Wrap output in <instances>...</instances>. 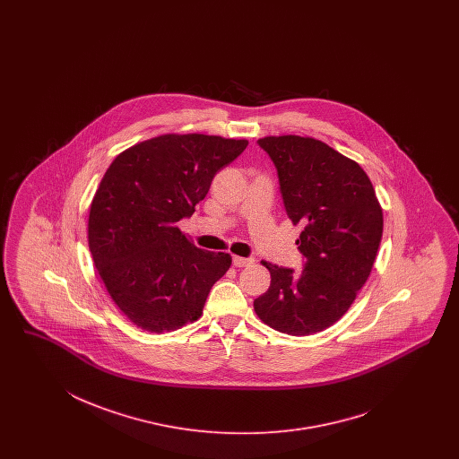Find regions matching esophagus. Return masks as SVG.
Returning <instances> with one entry per match:
<instances>
[{
    "instance_id": "1",
    "label": "esophagus",
    "mask_w": 459,
    "mask_h": 459,
    "mask_svg": "<svg viewBox=\"0 0 459 459\" xmlns=\"http://www.w3.org/2000/svg\"><path fill=\"white\" fill-rule=\"evenodd\" d=\"M232 263L236 267H246V265L254 264V259H247V257H240V255H234Z\"/></svg>"
}]
</instances>
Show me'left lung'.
<instances>
[{"instance_id":"obj_1","label":"left lung","mask_w":459,"mask_h":459,"mask_svg":"<svg viewBox=\"0 0 459 459\" xmlns=\"http://www.w3.org/2000/svg\"><path fill=\"white\" fill-rule=\"evenodd\" d=\"M259 146L278 168L281 195L305 269L263 261L269 290L254 301L267 326L292 336L318 333L340 320L372 273L384 213L363 168L320 139L265 136Z\"/></svg>"}]
</instances>
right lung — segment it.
<instances>
[{
  "label": "right lung",
  "instance_id": "add662e5",
  "mask_svg": "<svg viewBox=\"0 0 459 459\" xmlns=\"http://www.w3.org/2000/svg\"><path fill=\"white\" fill-rule=\"evenodd\" d=\"M247 139L161 134L114 158L92 198L89 249L112 301L150 333L175 332L204 313L230 254L198 249L178 229Z\"/></svg>",
  "mask_w": 459,
  "mask_h": 459
}]
</instances>
